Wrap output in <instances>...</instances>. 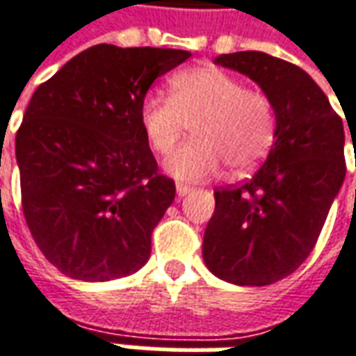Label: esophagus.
Returning a JSON list of instances; mask_svg holds the SVG:
<instances>
[{"label": "esophagus", "mask_w": 356, "mask_h": 356, "mask_svg": "<svg viewBox=\"0 0 356 356\" xmlns=\"http://www.w3.org/2000/svg\"><path fill=\"white\" fill-rule=\"evenodd\" d=\"M175 188H177L179 197H187L188 193L193 191V187H191V185H185V183H177V185H175Z\"/></svg>", "instance_id": "34e87169"}]
</instances>
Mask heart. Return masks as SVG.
Segmentation results:
<instances>
[{
	"instance_id": "b5f03b06",
	"label": "heart",
	"mask_w": 356,
	"mask_h": 356,
	"mask_svg": "<svg viewBox=\"0 0 356 356\" xmlns=\"http://www.w3.org/2000/svg\"><path fill=\"white\" fill-rule=\"evenodd\" d=\"M149 147L165 156L195 122V136L165 161L171 175L198 181L229 163L248 173L269 156L277 140V111L259 87H245L234 74L214 66L191 67L169 81V97L147 93L138 111Z\"/></svg>"
}]
</instances>
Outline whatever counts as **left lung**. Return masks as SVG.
Returning <instances> with one entry per match:
<instances>
[{"label": "left lung", "instance_id": "8db88e82", "mask_svg": "<svg viewBox=\"0 0 356 356\" xmlns=\"http://www.w3.org/2000/svg\"><path fill=\"white\" fill-rule=\"evenodd\" d=\"M214 64L248 76L273 99L277 140L253 177L214 191L202 257L218 279L265 286L292 275L320 238L347 171L345 130L320 86L286 60L248 50Z\"/></svg>", "mask_w": 356, "mask_h": 356}]
</instances>
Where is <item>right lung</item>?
<instances>
[{
  "instance_id": "add662e5",
  "label": "right lung",
  "mask_w": 356,
  "mask_h": 356,
  "mask_svg": "<svg viewBox=\"0 0 356 356\" xmlns=\"http://www.w3.org/2000/svg\"><path fill=\"white\" fill-rule=\"evenodd\" d=\"M191 52L97 44L38 86L15 136L26 226L56 269L128 277L175 198L140 128V103Z\"/></svg>"
}]
</instances>
